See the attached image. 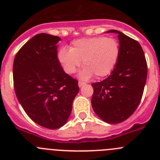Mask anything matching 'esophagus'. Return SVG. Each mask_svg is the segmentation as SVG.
Returning a JSON list of instances; mask_svg holds the SVG:
<instances>
[{"mask_svg": "<svg viewBox=\"0 0 160 160\" xmlns=\"http://www.w3.org/2000/svg\"><path fill=\"white\" fill-rule=\"evenodd\" d=\"M85 84H86V82H82V81L78 82V87H82V86H84Z\"/></svg>", "mask_w": 160, "mask_h": 160, "instance_id": "1", "label": "esophagus"}]
</instances>
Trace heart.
<instances>
[{
    "label": "heart",
    "instance_id": "1",
    "mask_svg": "<svg viewBox=\"0 0 160 160\" xmlns=\"http://www.w3.org/2000/svg\"><path fill=\"white\" fill-rule=\"evenodd\" d=\"M120 46L113 38L93 37L73 41L70 49H61L59 62L67 73H75L81 65L85 67L80 73L87 79L95 75L97 78L106 77L111 73L118 62Z\"/></svg>",
    "mask_w": 160,
    "mask_h": 160
}]
</instances>
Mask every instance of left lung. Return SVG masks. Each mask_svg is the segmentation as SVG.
Returning a JSON list of instances; mask_svg holds the SVG:
<instances>
[{"mask_svg":"<svg viewBox=\"0 0 160 160\" xmlns=\"http://www.w3.org/2000/svg\"><path fill=\"white\" fill-rule=\"evenodd\" d=\"M120 55L108 78L92 83L93 110L107 123H119L128 119L142 99L148 75V65L140 44L118 30Z\"/></svg>","mask_w":160,"mask_h":160,"instance_id":"left-lung-1","label":"left lung"}]
</instances>
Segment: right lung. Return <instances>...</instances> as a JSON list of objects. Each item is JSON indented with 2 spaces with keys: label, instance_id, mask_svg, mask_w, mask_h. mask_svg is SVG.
Listing matches in <instances>:
<instances>
[{
  "label": "right lung",
  "instance_id": "1",
  "mask_svg": "<svg viewBox=\"0 0 160 160\" xmlns=\"http://www.w3.org/2000/svg\"><path fill=\"white\" fill-rule=\"evenodd\" d=\"M57 36L39 33L19 49L13 62L14 90L31 119L48 129L67 122L78 93V81L65 73L58 58Z\"/></svg>",
  "mask_w": 160,
  "mask_h": 160
}]
</instances>
